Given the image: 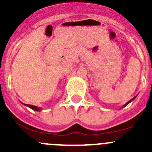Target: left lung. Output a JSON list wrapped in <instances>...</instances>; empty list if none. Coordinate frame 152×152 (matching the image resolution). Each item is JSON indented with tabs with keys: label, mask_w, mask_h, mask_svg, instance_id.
<instances>
[{
	"label": "left lung",
	"mask_w": 152,
	"mask_h": 152,
	"mask_svg": "<svg viewBox=\"0 0 152 152\" xmlns=\"http://www.w3.org/2000/svg\"><path fill=\"white\" fill-rule=\"evenodd\" d=\"M135 97H136V96H135ZM135 97H134V98H133V99H131V100H130V101H129V102H127V103H126V104H125V105H124V107H126V106L127 104H129V103H130V102H132V101H133V100H134V99H135Z\"/></svg>",
	"instance_id": "1"
}]
</instances>
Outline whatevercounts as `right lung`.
Returning <instances> with one entry per match:
<instances>
[{
	"label": "right lung",
	"mask_w": 152,
	"mask_h": 152,
	"mask_svg": "<svg viewBox=\"0 0 152 152\" xmlns=\"http://www.w3.org/2000/svg\"><path fill=\"white\" fill-rule=\"evenodd\" d=\"M26 106H27V107H30L31 109H32V110H35V111H39L40 110V109L39 108V107H35V106H33V105H30V104H25Z\"/></svg>",
	"instance_id": "right-lung-1"
}]
</instances>
